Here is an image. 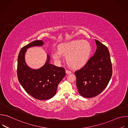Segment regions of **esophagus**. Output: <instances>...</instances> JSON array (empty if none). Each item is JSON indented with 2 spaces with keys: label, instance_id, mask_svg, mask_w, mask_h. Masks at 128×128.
I'll list each match as a JSON object with an SVG mask.
<instances>
[{
  "label": "esophagus",
  "instance_id": "1",
  "mask_svg": "<svg viewBox=\"0 0 128 128\" xmlns=\"http://www.w3.org/2000/svg\"><path fill=\"white\" fill-rule=\"evenodd\" d=\"M66 74H71V71L70 70H66Z\"/></svg>",
  "mask_w": 128,
  "mask_h": 128
}]
</instances>
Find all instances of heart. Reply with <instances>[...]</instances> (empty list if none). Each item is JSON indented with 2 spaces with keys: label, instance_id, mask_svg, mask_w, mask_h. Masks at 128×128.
<instances>
[{
  "label": "heart",
  "instance_id": "b5f03b06",
  "mask_svg": "<svg viewBox=\"0 0 128 128\" xmlns=\"http://www.w3.org/2000/svg\"><path fill=\"white\" fill-rule=\"evenodd\" d=\"M91 52L92 48L88 42L75 40L59 44L58 48L52 50V56L54 60L60 61L64 56L67 55V63L73 67L80 68L86 64Z\"/></svg>",
  "mask_w": 128,
  "mask_h": 128
}]
</instances>
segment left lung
Returning <instances> with one entry per match:
<instances>
[{"label":"left lung","mask_w":128,"mask_h":128,"mask_svg":"<svg viewBox=\"0 0 128 128\" xmlns=\"http://www.w3.org/2000/svg\"><path fill=\"white\" fill-rule=\"evenodd\" d=\"M97 49L82 68L75 72L79 94L85 98L100 94L106 88L112 74L110 54L107 48L95 40Z\"/></svg>","instance_id":"left-lung-1"}]
</instances>
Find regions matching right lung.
<instances>
[{
	"label": "right lung",
	"instance_id": "obj_1",
	"mask_svg": "<svg viewBox=\"0 0 128 128\" xmlns=\"http://www.w3.org/2000/svg\"><path fill=\"white\" fill-rule=\"evenodd\" d=\"M44 44L42 40L31 42L21 48L18 58V80L28 94L40 100H48L55 95L58 84L66 75L64 68L50 63L48 54L46 63L39 69H32L27 65L25 56L27 48Z\"/></svg>",
	"mask_w": 128,
	"mask_h": 128
}]
</instances>
